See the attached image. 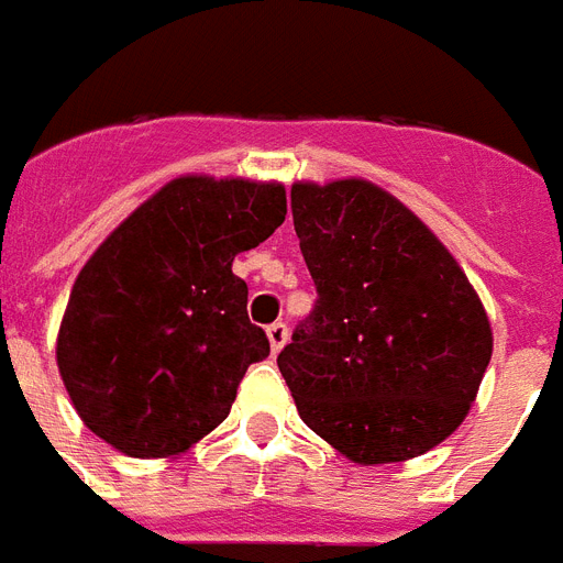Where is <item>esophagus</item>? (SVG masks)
Returning <instances> with one entry per match:
<instances>
[{
    "mask_svg": "<svg viewBox=\"0 0 563 563\" xmlns=\"http://www.w3.org/2000/svg\"><path fill=\"white\" fill-rule=\"evenodd\" d=\"M267 336H269V349H273V354L282 352V349H285V343H287V325H285V322H273V325L267 328Z\"/></svg>",
    "mask_w": 563,
    "mask_h": 563,
    "instance_id": "esophagus-1",
    "label": "esophagus"
}]
</instances>
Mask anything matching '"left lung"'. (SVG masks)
<instances>
[{"mask_svg":"<svg viewBox=\"0 0 563 563\" xmlns=\"http://www.w3.org/2000/svg\"><path fill=\"white\" fill-rule=\"evenodd\" d=\"M317 302L278 354L305 424L360 465L421 456L462 424L492 325L439 238L366 179L296 183Z\"/></svg>","mask_w":563,"mask_h":563,"instance_id":"obj_1","label":"left lung"}]
</instances>
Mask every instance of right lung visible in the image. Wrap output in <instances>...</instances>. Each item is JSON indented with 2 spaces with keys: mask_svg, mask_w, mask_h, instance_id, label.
<instances>
[{
  "mask_svg": "<svg viewBox=\"0 0 563 563\" xmlns=\"http://www.w3.org/2000/svg\"><path fill=\"white\" fill-rule=\"evenodd\" d=\"M285 214L276 183L179 177L98 246L57 336L63 384L92 433L159 460L229 416L250 363L269 354L232 261Z\"/></svg>",
  "mask_w": 563,
  "mask_h": 563,
  "instance_id": "1",
  "label": "right lung"
}]
</instances>
